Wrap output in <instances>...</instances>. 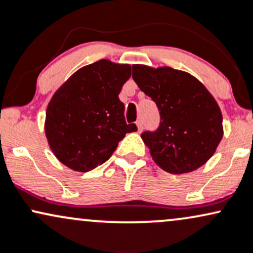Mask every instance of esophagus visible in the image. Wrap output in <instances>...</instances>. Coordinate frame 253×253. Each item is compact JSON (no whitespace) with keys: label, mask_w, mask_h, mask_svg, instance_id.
<instances>
[{"label":"esophagus","mask_w":253,"mask_h":253,"mask_svg":"<svg viewBox=\"0 0 253 253\" xmlns=\"http://www.w3.org/2000/svg\"><path fill=\"white\" fill-rule=\"evenodd\" d=\"M136 126H137L138 131H142V129H143V122H142V120H137L136 121Z\"/></svg>","instance_id":"obj_1"}]
</instances>
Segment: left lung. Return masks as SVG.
I'll return each instance as SVG.
<instances>
[{
    "mask_svg": "<svg viewBox=\"0 0 253 253\" xmlns=\"http://www.w3.org/2000/svg\"><path fill=\"white\" fill-rule=\"evenodd\" d=\"M132 79L155 102L156 130L141 133L163 170L183 174L205 165L222 138V116L212 94L197 78L170 67L133 65Z\"/></svg>",
    "mask_w": 253,
    "mask_h": 253,
    "instance_id": "1",
    "label": "left lung"
}]
</instances>
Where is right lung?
Segmentation results:
<instances>
[{
  "label": "right lung",
  "mask_w": 253,
  "mask_h": 253,
  "mask_svg": "<svg viewBox=\"0 0 253 253\" xmlns=\"http://www.w3.org/2000/svg\"><path fill=\"white\" fill-rule=\"evenodd\" d=\"M129 65L99 60L80 68L55 92L46 112L44 131L60 162L77 171H90L108 161L126 132L118 94L130 78Z\"/></svg>",
  "instance_id": "obj_1"
}]
</instances>
